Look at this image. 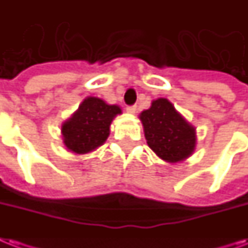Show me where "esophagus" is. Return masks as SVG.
I'll return each mask as SVG.
<instances>
[{
  "instance_id": "obj_1",
  "label": "esophagus",
  "mask_w": 248,
  "mask_h": 248,
  "mask_svg": "<svg viewBox=\"0 0 248 248\" xmlns=\"http://www.w3.org/2000/svg\"><path fill=\"white\" fill-rule=\"evenodd\" d=\"M126 110H127L128 113H135L136 112V106H127Z\"/></svg>"
}]
</instances>
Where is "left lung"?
Instances as JSON below:
<instances>
[{"instance_id":"1","label":"left lung","mask_w":248,"mask_h":248,"mask_svg":"<svg viewBox=\"0 0 248 248\" xmlns=\"http://www.w3.org/2000/svg\"><path fill=\"white\" fill-rule=\"evenodd\" d=\"M149 148L170 163L185 160L196 145L195 127L181 116L166 98H159L140 114Z\"/></svg>"}]
</instances>
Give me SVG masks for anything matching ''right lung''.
Listing matches in <instances>:
<instances>
[{"instance_id":"obj_1","label":"right lung","mask_w":248,"mask_h":248,"mask_svg":"<svg viewBox=\"0 0 248 248\" xmlns=\"http://www.w3.org/2000/svg\"><path fill=\"white\" fill-rule=\"evenodd\" d=\"M118 106L107 104L104 100L88 96L78 109L62 124V139L66 148L76 154L93 152L103 145L109 136V126L117 114Z\"/></svg>"}]
</instances>
